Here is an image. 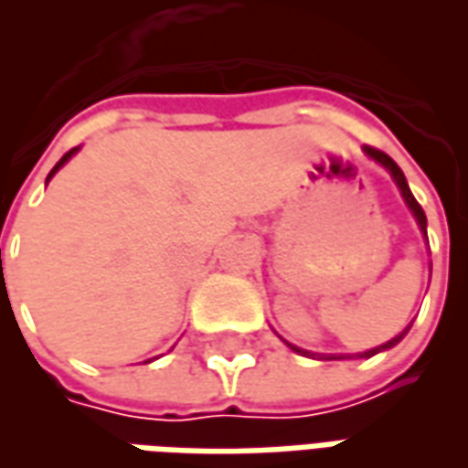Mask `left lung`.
Returning a JSON list of instances; mask_svg holds the SVG:
<instances>
[{"label":"left lung","instance_id":"8db88e82","mask_svg":"<svg viewBox=\"0 0 468 468\" xmlns=\"http://www.w3.org/2000/svg\"><path fill=\"white\" fill-rule=\"evenodd\" d=\"M363 153L368 154V157H373L376 163L383 165V167H386V170L391 173L393 183L399 185V190H401L403 200H406V205H409V210H411L413 218H416V223H419V228H421V233L426 235V215H423V207L419 203H416V197H413L411 190H409V183H406V177H403L401 167L393 163L388 154L381 153V150H376V147H368V144H366V147H363ZM409 328H411V325H409ZM409 328H406L403 334L396 335V338H391V341H386V344H383V346H376V348H371V351H366V353H356V358H371V356H376V353L388 351V348H393V346L401 341L403 335L409 334ZM285 344H288V341H285ZM288 346H291V348H293L295 353H301V356H318L321 361H344V358H353V356H346V353H341V356H338V353H308V351H303V348H298V346H293V344H288Z\"/></svg>","mask_w":468,"mask_h":468}]
</instances>
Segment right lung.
I'll list each match as a JSON object with an SVG mask.
<instances>
[{
  "instance_id": "1",
  "label": "right lung",
  "mask_w": 468,
  "mask_h": 468,
  "mask_svg": "<svg viewBox=\"0 0 468 468\" xmlns=\"http://www.w3.org/2000/svg\"><path fill=\"white\" fill-rule=\"evenodd\" d=\"M77 150H80V147H72V150H69V153H65V154H62V160H59V163H57V165H55V167H52V173L47 175V180H52V175H55V173H57V170H59V167H62V165H65V163H67V160H69V157H72V154H75V153H77Z\"/></svg>"
}]
</instances>
